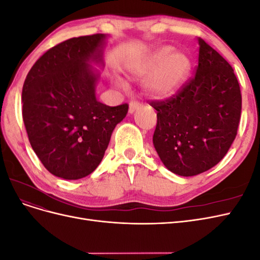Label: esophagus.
<instances>
[{"label": "esophagus", "instance_id": "1", "mask_svg": "<svg viewBox=\"0 0 260 260\" xmlns=\"http://www.w3.org/2000/svg\"><path fill=\"white\" fill-rule=\"evenodd\" d=\"M140 106H141V104L139 103V102H137V101L130 102V104H129V114L135 113L137 109L140 108Z\"/></svg>", "mask_w": 260, "mask_h": 260}]
</instances>
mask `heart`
Here are the masks:
<instances>
[{
	"label": "heart",
	"mask_w": 260,
	"mask_h": 260,
	"mask_svg": "<svg viewBox=\"0 0 260 260\" xmlns=\"http://www.w3.org/2000/svg\"><path fill=\"white\" fill-rule=\"evenodd\" d=\"M191 69V60L186 54L175 52L169 45L156 49L142 61L132 65L129 72L137 79H146L143 89L146 95L162 100L171 96L185 80ZM116 85L122 86L120 80Z\"/></svg>",
	"instance_id": "heart-1"
}]
</instances>
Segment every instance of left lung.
<instances>
[{"label": "left lung", "instance_id": "left-lung-1", "mask_svg": "<svg viewBox=\"0 0 260 260\" xmlns=\"http://www.w3.org/2000/svg\"><path fill=\"white\" fill-rule=\"evenodd\" d=\"M199 66L176 95L153 101V144L168 170L200 175L221 160L237 137L242 95L231 65L199 38Z\"/></svg>", "mask_w": 260, "mask_h": 260}]
</instances>
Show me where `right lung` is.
I'll return each mask as SVG.
<instances>
[{
  "label": "right lung",
  "instance_id": "right-lung-1",
  "mask_svg": "<svg viewBox=\"0 0 260 260\" xmlns=\"http://www.w3.org/2000/svg\"><path fill=\"white\" fill-rule=\"evenodd\" d=\"M107 36L72 38L39 58L22 86V119L31 147L52 175L66 180L89 176L102 161L112 133L128 113L98 101Z\"/></svg>",
  "mask_w": 260,
  "mask_h": 260
}]
</instances>
